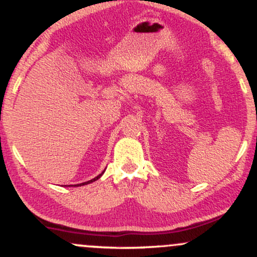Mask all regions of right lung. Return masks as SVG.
<instances>
[{
    "label": "right lung",
    "instance_id": "add662e5",
    "mask_svg": "<svg viewBox=\"0 0 257 257\" xmlns=\"http://www.w3.org/2000/svg\"><path fill=\"white\" fill-rule=\"evenodd\" d=\"M104 172H105V170H104ZM104 172H102L101 174H99V175H98V176H95V178H94V179H91V180H89V181H85V182H82V184H78V185H75V186H83V185H88V184H91V182L96 181V180H98V179H100V178H101V175H102V174H104Z\"/></svg>",
    "mask_w": 257,
    "mask_h": 257
}]
</instances>
